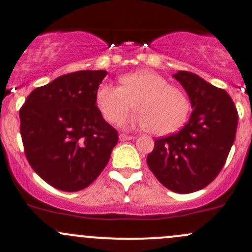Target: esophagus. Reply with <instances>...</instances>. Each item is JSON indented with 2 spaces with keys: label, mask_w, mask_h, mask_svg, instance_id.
<instances>
[{
  "label": "esophagus",
  "mask_w": 252,
  "mask_h": 252,
  "mask_svg": "<svg viewBox=\"0 0 252 252\" xmlns=\"http://www.w3.org/2000/svg\"><path fill=\"white\" fill-rule=\"evenodd\" d=\"M119 139H121V141H126V140H131V139H134V136L126 135V134H121V135H119Z\"/></svg>",
  "instance_id": "34e87169"
}]
</instances>
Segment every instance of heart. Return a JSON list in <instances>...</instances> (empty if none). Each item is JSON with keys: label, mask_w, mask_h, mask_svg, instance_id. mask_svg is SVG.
I'll return each instance as SVG.
<instances>
[{"label": "heart", "mask_w": 252, "mask_h": 252, "mask_svg": "<svg viewBox=\"0 0 252 252\" xmlns=\"http://www.w3.org/2000/svg\"><path fill=\"white\" fill-rule=\"evenodd\" d=\"M119 83L121 86L103 83L96 90V106L108 123H119L133 103L136 112L124 121L126 126H139L150 129L156 135H168L187 121L189 98L161 75L138 70L121 77Z\"/></svg>", "instance_id": "1"}]
</instances>
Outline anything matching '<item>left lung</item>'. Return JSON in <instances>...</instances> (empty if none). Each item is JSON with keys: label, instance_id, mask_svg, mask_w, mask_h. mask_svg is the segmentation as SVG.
Wrapping results in <instances>:
<instances>
[{"label": "left lung", "instance_id": "obj_1", "mask_svg": "<svg viewBox=\"0 0 252 252\" xmlns=\"http://www.w3.org/2000/svg\"><path fill=\"white\" fill-rule=\"evenodd\" d=\"M173 77L194 111L182 130L155 141L146 162L167 189L189 194L204 189L222 171L235 140L238 111L227 91L199 75L179 70Z\"/></svg>", "mask_w": 252, "mask_h": 252}]
</instances>
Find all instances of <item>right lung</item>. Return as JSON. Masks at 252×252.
<instances>
[{"label":"right lung","mask_w":252,"mask_h":252,"mask_svg":"<svg viewBox=\"0 0 252 252\" xmlns=\"http://www.w3.org/2000/svg\"><path fill=\"white\" fill-rule=\"evenodd\" d=\"M106 70H79L32 90L19 110L20 135L32 168L62 191L85 189L118 142L95 102Z\"/></svg>","instance_id":"obj_1"}]
</instances>
